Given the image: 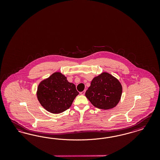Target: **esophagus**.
I'll return each instance as SVG.
<instances>
[{
  "instance_id": "34e87169",
  "label": "esophagus",
  "mask_w": 160,
  "mask_h": 160,
  "mask_svg": "<svg viewBox=\"0 0 160 160\" xmlns=\"http://www.w3.org/2000/svg\"><path fill=\"white\" fill-rule=\"evenodd\" d=\"M85 92H86V90H84V91H82V92H80V94L81 95H84Z\"/></svg>"
}]
</instances>
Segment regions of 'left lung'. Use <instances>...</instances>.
<instances>
[{
  "instance_id": "8db88e82",
  "label": "left lung",
  "mask_w": 160,
  "mask_h": 160,
  "mask_svg": "<svg viewBox=\"0 0 160 160\" xmlns=\"http://www.w3.org/2000/svg\"><path fill=\"white\" fill-rule=\"evenodd\" d=\"M121 94L119 81L111 74L103 73L92 79L85 95L94 106L108 110L116 106Z\"/></svg>"
}]
</instances>
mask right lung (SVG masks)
<instances>
[{"label": "right lung", "instance_id": "1", "mask_svg": "<svg viewBox=\"0 0 160 160\" xmlns=\"http://www.w3.org/2000/svg\"><path fill=\"white\" fill-rule=\"evenodd\" d=\"M78 94L76 86L58 72L42 81L38 88L37 96L40 103L48 112L58 114L72 106Z\"/></svg>", "mask_w": 160, "mask_h": 160}]
</instances>
